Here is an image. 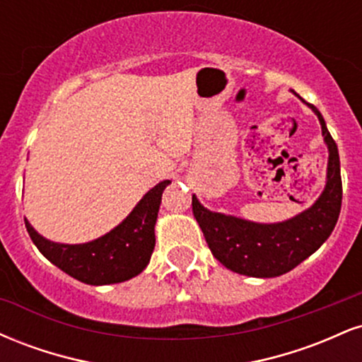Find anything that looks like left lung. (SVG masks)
Returning a JSON list of instances; mask_svg holds the SVG:
<instances>
[{"label": "left lung", "instance_id": "1", "mask_svg": "<svg viewBox=\"0 0 362 362\" xmlns=\"http://www.w3.org/2000/svg\"><path fill=\"white\" fill-rule=\"evenodd\" d=\"M308 107L317 114L328 148L327 184L313 206L288 221L262 224L213 213L192 195L194 218L213 255L230 271L252 277L282 276L317 252L337 224L342 206L339 149L317 107Z\"/></svg>", "mask_w": 362, "mask_h": 362}]
</instances>
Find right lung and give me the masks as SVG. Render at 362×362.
Here are the masks:
<instances>
[{
  "label": "right lung",
  "instance_id": "1",
  "mask_svg": "<svg viewBox=\"0 0 362 362\" xmlns=\"http://www.w3.org/2000/svg\"><path fill=\"white\" fill-rule=\"evenodd\" d=\"M168 184L163 180L148 190L119 226L93 242L54 243L37 233L27 219L25 226L40 253L68 276L91 286L124 282L143 272L151 259L158 209Z\"/></svg>",
  "mask_w": 362,
  "mask_h": 362
}]
</instances>
